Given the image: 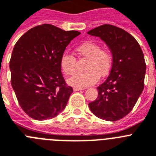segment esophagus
I'll use <instances>...</instances> for the list:
<instances>
[{
  "mask_svg": "<svg viewBox=\"0 0 156 156\" xmlns=\"http://www.w3.org/2000/svg\"><path fill=\"white\" fill-rule=\"evenodd\" d=\"M82 88H77V87H74V92H77V91H80V90H82Z\"/></svg>",
  "mask_w": 156,
  "mask_h": 156,
  "instance_id": "obj_1",
  "label": "esophagus"
}]
</instances>
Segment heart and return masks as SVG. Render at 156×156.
<instances>
[{"instance_id":"b5f03b06","label":"heart","mask_w":156,"mask_h":156,"mask_svg":"<svg viewBox=\"0 0 156 156\" xmlns=\"http://www.w3.org/2000/svg\"><path fill=\"white\" fill-rule=\"evenodd\" d=\"M76 51L82 57L88 59L86 72L77 73L67 80L70 86L85 88L97 82L100 77L107 76L112 67V55L108 49L101 48L93 41H86L78 45ZM62 70L67 75H71L76 68V58L69 52H64L60 59Z\"/></svg>"}]
</instances>
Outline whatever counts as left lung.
<instances>
[{
	"mask_svg": "<svg viewBox=\"0 0 156 156\" xmlns=\"http://www.w3.org/2000/svg\"><path fill=\"white\" fill-rule=\"evenodd\" d=\"M88 34L101 37L112 53L106 81L97 87L98 97L89 103L91 112L107 121H117L132 111L144 89L146 64L140 44L128 32L104 24Z\"/></svg>",
	"mask_w": 156,
	"mask_h": 156,
	"instance_id": "left-lung-1",
	"label": "left lung"
}]
</instances>
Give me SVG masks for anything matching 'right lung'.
I'll use <instances>...</instances> for the list:
<instances>
[{"label":"right lung","mask_w":156,"mask_h":156,"mask_svg":"<svg viewBox=\"0 0 156 156\" xmlns=\"http://www.w3.org/2000/svg\"><path fill=\"white\" fill-rule=\"evenodd\" d=\"M80 34L43 24L29 30L15 44L11 83L20 107L32 119H52L67 105L73 89L65 82L60 59Z\"/></svg>","instance_id":"right-lung-1"}]
</instances>
